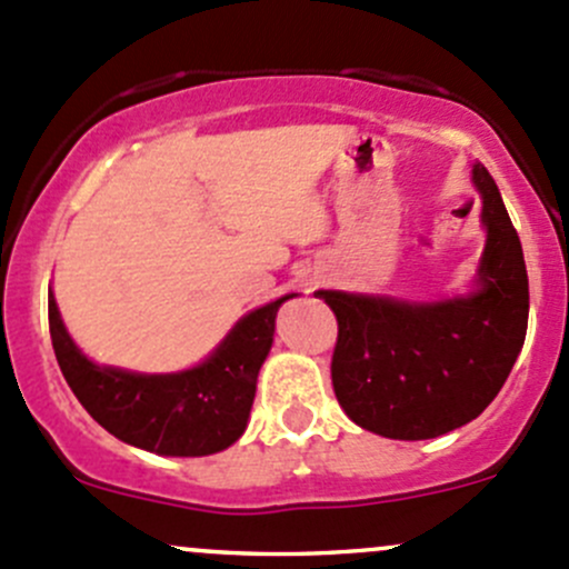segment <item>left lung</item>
<instances>
[{
  "instance_id": "left-lung-1",
  "label": "left lung",
  "mask_w": 569,
  "mask_h": 569,
  "mask_svg": "<svg viewBox=\"0 0 569 569\" xmlns=\"http://www.w3.org/2000/svg\"><path fill=\"white\" fill-rule=\"evenodd\" d=\"M488 230L477 292L436 303L318 290L337 315L331 383L365 430L425 441L477 419L499 395L529 326V277L499 186L473 163Z\"/></svg>"
}]
</instances>
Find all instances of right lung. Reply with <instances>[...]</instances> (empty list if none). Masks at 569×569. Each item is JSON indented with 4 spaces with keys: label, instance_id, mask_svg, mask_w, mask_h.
<instances>
[{
    "label": "right lung",
    "instance_id": "1",
    "mask_svg": "<svg viewBox=\"0 0 569 569\" xmlns=\"http://www.w3.org/2000/svg\"><path fill=\"white\" fill-rule=\"evenodd\" d=\"M266 303L241 318L224 342L174 375H139L92 365L62 326L49 290V328L57 365L84 411L120 441L169 458H202L236 443L249 421L257 375L273 342L279 307Z\"/></svg>",
    "mask_w": 569,
    "mask_h": 569
}]
</instances>
